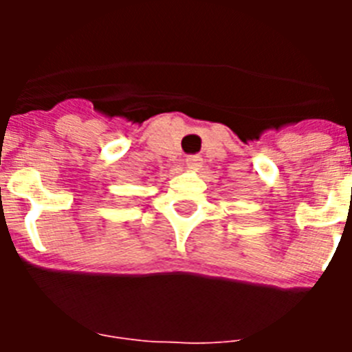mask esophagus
Masks as SVG:
<instances>
[{"instance_id": "1", "label": "esophagus", "mask_w": 352, "mask_h": 352, "mask_svg": "<svg viewBox=\"0 0 352 352\" xmlns=\"http://www.w3.org/2000/svg\"><path fill=\"white\" fill-rule=\"evenodd\" d=\"M201 164H203V160H201V157H197V155H192V157L186 158V166L190 167V169H199Z\"/></svg>"}]
</instances>
